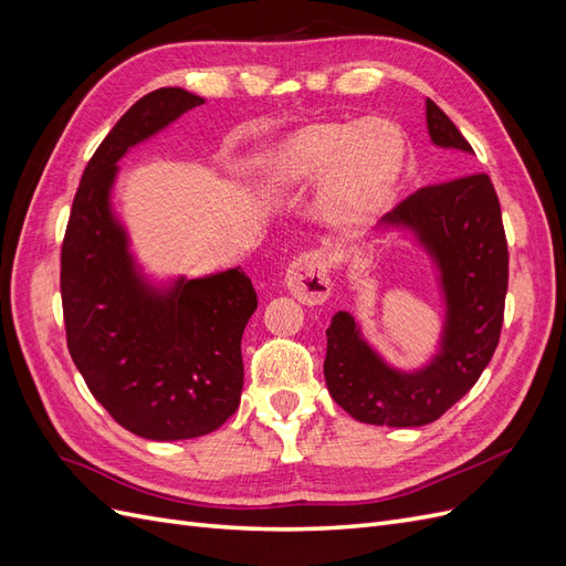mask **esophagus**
Returning <instances> with one entry per match:
<instances>
[{"label":"esophagus","instance_id":"obj_1","mask_svg":"<svg viewBox=\"0 0 566 566\" xmlns=\"http://www.w3.org/2000/svg\"><path fill=\"white\" fill-rule=\"evenodd\" d=\"M285 285L304 304H321L331 295L328 260L318 250L295 256L285 269Z\"/></svg>","mask_w":566,"mask_h":566}]
</instances>
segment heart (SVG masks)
<instances>
[{
  "label": "heart",
  "mask_w": 566,
  "mask_h": 566,
  "mask_svg": "<svg viewBox=\"0 0 566 566\" xmlns=\"http://www.w3.org/2000/svg\"><path fill=\"white\" fill-rule=\"evenodd\" d=\"M403 169V136L387 119L314 125L287 136L262 160L271 191H293L325 179L323 208L335 221L378 212Z\"/></svg>",
  "instance_id": "obj_1"
}]
</instances>
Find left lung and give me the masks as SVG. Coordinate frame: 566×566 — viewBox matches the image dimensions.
Listing matches in <instances>:
<instances>
[{
	"label": "left lung",
	"mask_w": 566,
	"mask_h": 566,
	"mask_svg": "<svg viewBox=\"0 0 566 566\" xmlns=\"http://www.w3.org/2000/svg\"><path fill=\"white\" fill-rule=\"evenodd\" d=\"M424 108L432 144L472 156L465 136L432 98ZM378 229L408 231L432 256L447 302L439 349L413 373L391 368L354 316L337 312L325 331L323 375L335 403L358 422L420 427L465 397L499 347L507 293L501 202L489 175H462L408 196Z\"/></svg>",
	"instance_id": "obj_1"
}]
</instances>
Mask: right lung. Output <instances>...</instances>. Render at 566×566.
Wrapping results in <instances>:
<instances>
[{
  "mask_svg": "<svg viewBox=\"0 0 566 566\" xmlns=\"http://www.w3.org/2000/svg\"><path fill=\"white\" fill-rule=\"evenodd\" d=\"M205 98L165 87L117 119L73 200L61 248V300L73 361L125 430L153 441L214 432L241 403V339L256 293L241 266L153 285L129 252L111 191L125 153Z\"/></svg>",
  "mask_w": 566,
  "mask_h": 566,
  "instance_id": "1",
  "label": "right lung"
}]
</instances>
